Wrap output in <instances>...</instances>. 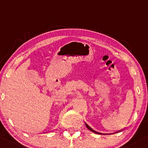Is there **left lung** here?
Returning <instances> with one entry per match:
<instances>
[{
    "mask_svg": "<svg viewBox=\"0 0 148 148\" xmlns=\"http://www.w3.org/2000/svg\"><path fill=\"white\" fill-rule=\"evenodd\" d=\"M86 127L88 129V130H91V131H92V132H94V133H97V134H101V135H103V134H102V133H98V132H96V131H95V130H93L92 128H91V127H90L89 126H88V125H87V124L86 123ZM104 135H107V134H104Z\"/></svg>",
    "mask_w": 148,
    "mask_h": 148,
    "instance_id": "8db88e82",
    "label": "left lung"
}]
</instances>
